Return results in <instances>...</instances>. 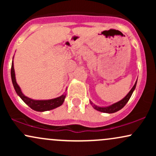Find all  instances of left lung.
<instances>
[{
	"mask_svg": "<svg viewBox=\"0 0 156 156\" xmlns=\"http://www.w3.org/2000/svg\"><path fill=\"white\" fill-rule=\"evenodd\" d=\"M136 83H137V80H136V83H135V84H134L133 88L130 89V92L128 93V94H127V95L125 96L122 100H121V101H119V102H117V103H114V104L109 105V106L100 107V106H98V105L93 104L92 102L90 101L91 105H92V107L94 109H95V110L99 111V112H101L108 113V114H112V113L117 112H118V111H119V110H120V109L122 108L123 107H124L125 105H126V103H128V101H129L130 97H131L132 94H133L134 89H136Z\"/></svg>",
	"mask_w": 156,
	"mask_h": 156,
	"instance_id": "obj_1",
	"label": "left lung"
}]
</instances>
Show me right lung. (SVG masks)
Segmentation results:
<instances>
[{
    "label": "right lung",
    "instance_id": "add662e5",
    "mask_svg": "<svg viewBox=\"0 0 156 156\" xmlns=\"http://www.w3.org/2000/svg\"><path fill=\"white\" fill-rule=\"evenodd\" d=\"M11 76H12V83H13L14 88H15L17 94L20 96V98L26 103L30 108L37 112H45V111L52 110L57 107L60 106L63 104L64 99L66 98V94H63L58 98H54L51 100H33L31 98H28L23 94L20 87L17 83L15 78V69H14V63H12V69H11Z\"/></svg>",
    "mask_w": 156,
    "mask_h": 156
}]
</instances>
